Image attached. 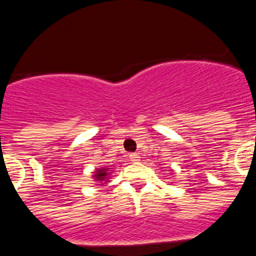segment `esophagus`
Segmentation results:
<instances>
[{
  "mask_svg": "<svg viewBox=\"0 0 256 256\" xmlns=\"http://www.w3.org/2000/svg\"><path fill=\"white\" fill-rule=\"evenodd\" d=\"M130 159L132 160V162H138L140 155L137 152H133V154H130Z\"/></svg>",
  "mask_w": 256,
  "mask_h": 256,
  "instance_id": "1",
  "label": "esophagus"
}]
</instances>
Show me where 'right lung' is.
Instances as JSON below:
<instances>
[{"instance_id":"right-lung-1","label":"right lung","mask_w":256,"mask_h":256,"mask_svg":"<svg viewBox=\"0 0 256 256\" xmlns=\"http://www.w3.org/2000/svg\"><path fill=\"white\" fill-rule=\"evenodd\" d=\"M112 169L110 168H106V166H104V168H97L94 169V180H96V182L101 183L100 186H104L105 183L108 182V180H110V174L112 173V172H110Z\"/></svg>"}]
</instances>
